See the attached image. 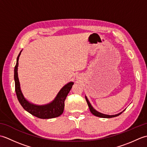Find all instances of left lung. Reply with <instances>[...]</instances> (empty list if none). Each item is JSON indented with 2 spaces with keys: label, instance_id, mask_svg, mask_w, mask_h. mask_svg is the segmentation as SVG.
Instances as JSON below:
<instances>
[{
  "label": "left lung",
  "instance_id": "8db88e82",
  "mask_svg": "<svg viewBox=\"0 0 147 147\" xmlns=\"http://www.w3.org/2000/svg\"><path fill=\"white\" fill-rule=\"evenodd\" d=\"M85 98H86V100L87 102V104H88V107H89L90 111V112H92V114H93L94 115H95V116H97V117H102V118L114 117L118 116V115H120L124 111H125V109H124L123 111H122V112H119V113H118L117 114H114V115H108V114H103V113H101V112H100L97 111L96 110H95V109L93 108V107L92 105V104H90V101L88 100V98H87V96L86 95H85Z\"/></svg>",
  "mask_w": 147,
  "mask_h": 147
}]
</instances>
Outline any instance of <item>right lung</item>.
Masks as SVG:
<instances>
[{
  "mask_svg": "<svg viewBox=\"0 0 147 147\" xmlns=\"http://www.w3.org/2000/svg\"><path fill=\"white\" fill-rule=\"evenodd\" d=\"M22 51L19 54L16 64L14 67V82H15V91L19 102L24 110L28 112L34 116L40 119H51L59 117L64 111V101L67 94L71 90L74 83L70 82L65 85L60 90L53 100L45 105H36L29 102L24 97L21 90L20 83L19 81L18 69L19 64V58Z\"/></svg>",
  "mask_w": 147,
  "mask_h": 147,
  "instance_id": "add662e5",
  "label": "right lung"
}]
</instances>
